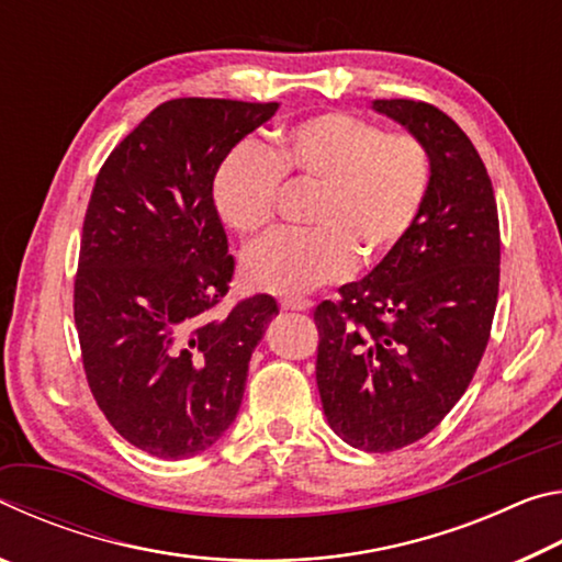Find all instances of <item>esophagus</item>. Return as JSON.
I'll return each instance as SVG.
<instances>
[{
	"label": "esophagus",
	"mask_w": 562,
	"mask_h": 562,
	"mask_svg": "<svg viewBox=\"0 0 562 562\" xmlns=\"http://www.w3.org/2000/svg\"><path fill=\"white\" fill-rule=\"evenodd\" d=\"M280 307L288 312H307L312 307V302L304 297H284V300H280Z\"/></svg>",
	"instance_id": "obj_1"
}]
</instances>
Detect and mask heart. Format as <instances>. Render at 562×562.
<instances>
[{
  "label": "heart",
  "mask_w": 562,
  "mask_h": 562,
  "mask_svg": "<svg viewBox=\"0 0 562 562\" xmlns=\"http://www.w3.org/2000/svg\"><path fill=\"white\" fill-rule=\"evenodd\" d=\"M280 178L315 188L302 233H272L243 258L255 290L302 294L389 258L426 205L431 158L408 133L329 111L284 128L274 146H235L217 168L213 203L237 235L272 223Z\"/></svg>",
  "instance_id": "b5f03b06"
}]
</instances>
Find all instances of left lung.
<instances>
[{
    "mask_svg": "<svg viewBox=\"0 0 562 562\" xmlns=\"http://www.w3.org/2000/svg\"><path fill=\"white\" fill-rule=\"evenodd\" d=\"M422 140L431 188L414 231L315 310L317 386L331 431L389 453L424 439L469 389L498 302L501 231L486 166L431 103L379 99Z\"/></svg>",
    "mask_w": 562,
    "mask_h": 562,
    "instance_id": "1",
    "label": "left lung"
}]
</instances>
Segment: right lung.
I'll use <instances>...</instances> for the list:
<instances>
[{
    "instance_id": "add662e5",
    "label": "right lung",
    "mask_w": 562,
    "mask_h": 562,
    "mask_svg": "<svg viewBox=\"0 0 562 562\" xmlns=\"http://www.w3.org/2000/svg\"><path fill=\"white\" fill-rule=\"evenodd\" d=\"M278 106L160 103L93 186L74 282L83 372L113 429L158 459H190L231 429L252 351L280 312L255 294L211 317L235 272L213 180Z\"/></svg>"
}]
</instances>
